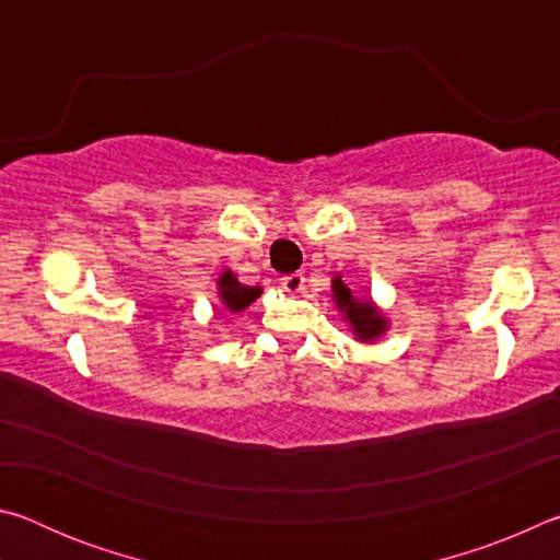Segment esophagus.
<instances>
[{"label":"esophagus","instance_id":"34e87169","mask_svg":"<svg viewBox=\"0 0 560 560\" xmlns=\"http://www.w3.org/2000/svg\"><path fill=\"white\" fill-rule=\"evenodd\" d=\"M303 283H306L303 273H289V277H281V287H283V291H289V293L303 291Z\"/></svg>","mask_w":560,"mask_h":560}]
</instances>
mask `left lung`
Segmentation results:
<instances>
[{
  "label": "left lung",
  "mask_w": 560,
  "mask_h": 560,
  "mask_svg": "<svg viewBox=\"0 0 560 560\" xmlns=\"http://www.w3.org/2000/svg\"><path fill=\"white\" fill-rule=\"evenodd\" d=\"M334 299L336 306L343 311V318L353 328L358 340H365L368 343V340H375L387 328V320L375 308V303L371 299L358 301L346 283L340 281V277L334 279Z\"/></svg>",
  "instance_id": "8db88e82"
}]
</instances>
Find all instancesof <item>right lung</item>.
<instances>
[{"label": "right lung", "instance_id": "right-lung-1", "mask_svg": "<svg viewBox=\"0 0 560 560\" xmlns=\"http://www.w3.org/2000/svg\"><path fill=\"white\" fill-rule=\"evenodd\" d=\"M217 287H220L222 303L226 306V311H232V314H240V311H244L246 306H252L261 293L259 287H244V283L236 281L232 271H224L220 281H217Z\"/></svg>", "mask_w": 560, "mask_h": 560}]
</instances>
